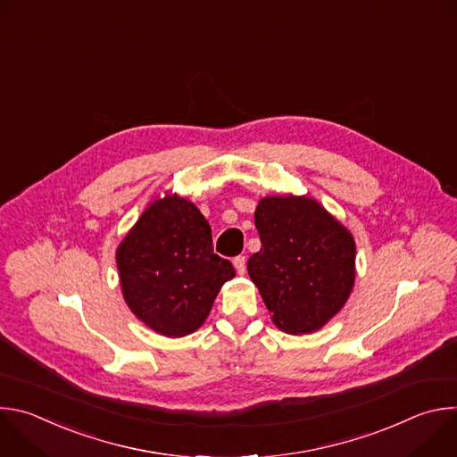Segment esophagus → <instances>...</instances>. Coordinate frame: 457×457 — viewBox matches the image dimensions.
Segmentation results:
<instances>
[{
  "mask_svg": "<svg viewBox=\"0 0 457 457\" xmlns=\"http://www.w3.org/2000/svg\"><path fill=\"white\" fill-rule=\"evenodd\" d=\"M233 264H235V270H237V273H238V275H244V273H245V256H244V254L235 256Z\"/></svg>",
  "mask_w": 457,
  "mask_h": 457,
  "instance_id": "34e87169",
  "label": "esophagus"
}]
</instances>
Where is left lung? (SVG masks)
Returning <instances> with one entry per match:
<instances>
[{"instance_id":"obj_1","label":"left lung","mask_w":457,"mask_h":457,"mask_svg":"<svg viewBox=\"0 0 457 457\" xmlns=\"http://www.w3.org/2000/svg\"><path fill=\"white\" fill-rule=\"evenodd\" d=\"M254 226L262 247L249 256L247 273L273 321L289 335L318 331L351 295L353 235L307 197L262 199Z\"/></svg>"}]
</instances>
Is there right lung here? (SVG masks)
I'll return each mask as SVG.
<instances>
[{
    "mask_svg": "<svg viewBox=\"0 0 457 457\" xmlns=\"http://www.w3.org/2000/svg\"><path fill=\"white\" fill-rule=\"evenodd\" d=\"M117 268L128 307L170 338L199 329L235 277L229 260L213 253L204 215L177 195L146 208L117 249Z\"/></svg>",
    "mask_w": 457,
    "mask_h": 457,
    "instance_id": "add662e5",
    "label": "right lung"
}]
</instances>
